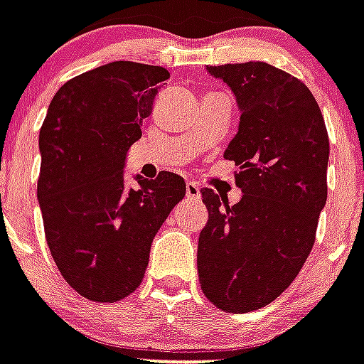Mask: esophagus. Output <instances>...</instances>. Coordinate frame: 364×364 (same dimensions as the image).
<instances>
[{
    "instance_id": "esophagus-1",
    "label": "esophagus",
    "mask_w": 364,
    "mask_h": 364,
    "mask_svg": "<svg viewBox=\"0 0 364 364\" xmlns=\"http://www.w3.org/2000/svg\"><path fill=\"white\" fill-rule=\"evenodd\" d=\"M187 198H192V200H200V187L196 183H187Z\"/></svg>"
}]
</instances>
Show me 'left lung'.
Segmentation results:
<instances>
[{
    "instance_id": "1",
    "label": "left lung",
    "mask_w": 364,
    "mask_h": 364,
    "mask_svg": "<svg viewBox=\"0 0 364 364\" xmlns=\"http://www.w3.org/2000/svg\"><path fill=\"white\" fill-rule=\"evenodd\" d=\"M237 100L239 131L224 156L239 166L243 196L202 188L209 211L198 239L203 295L226 312L273 303L309 258L327 202L329 136L301 80L264 61L208 67Z\"/></svg>"
}]
</instances>
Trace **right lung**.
<instances>
[{"mask_svg": "<svg viewBox=\"0 0 364 364\" xmlns=\"http://www.w3.org/2000/svg\"><path fill=\"white\" fill-rule=\"evenodd\" d=\"M164 67L114 61L59 87L38 134L37 198L50 254L85 299L115 303L146 274L153 237L185 196L181 176L127 187V151L141 138Z\"/></svg>", "mask_w": 364, "mask_h": 364, "instance_id": "right-lung-1", "label": "right lung"}]
</instances>
